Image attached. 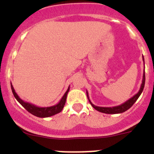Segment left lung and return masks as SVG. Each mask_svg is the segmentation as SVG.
<instances>
[{"label": "left lung", "instance_id": "left-lung-1", "mask_svg": "<svg viewBox=\"0 0 154 154\" xmlns=\"http://www.w3.org/2000/svg\"><path fill=\"white\" fill-rule=\"evenodd\" d=\"M143 60H144V57H143ZM145 82H146V75H145V69H144L143 78H142V82H141V88H140V89H139L138 93L135 94L134 97H132L131 98L129 99L128 101H126L125 102L122 104V105H117V106H113V107H100V106H96V105H94V104L90 101V100H89V95H88V92H86L87 97H88V99H89V103L91 104L92 106H93L95 109L99 111V112H104V113H107V114L122 113V112H124L125 111H126V110L129 109V108H131L134 103L136 102V101L138 99V97L141 94L142 91H143L144 87H145Z\"/></svg>", "mask_w": 154, "mask_h": 154}]
</instances>
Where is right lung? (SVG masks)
<instances>
[{"label": "right lung", "mask_w": 154, "mask_h": 154, "mask_svg": "<svg viewBox=\"0 0 154 154\" xmlns=\"http://www.w3.org/2000/svg\"><path fill=\"white\" fill-rule=\"evenodd\" d=\"M11 89H12V92H13L15 98L17 99V101L20 103V105H22L23 107L25 108L28 112H29L32 115H34V116L38 117H49L57 114L58 112H61V110L63 109V108H64L65 105L67 94L69 91V86L67 91L65 92V94H64L62 98L60 99V101L57 105L49 106V107H38L37 105L31 104V103L26 102V101H24L22 99H20L15 92V89H14L13 86L12 85V84H11Z\"/></svg>", "instance_id": "add662e5"}]
</instances>
